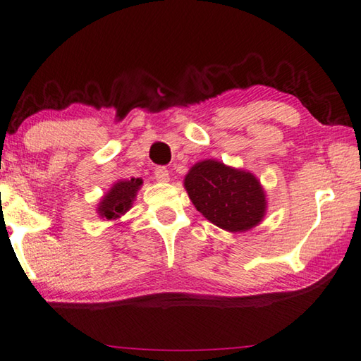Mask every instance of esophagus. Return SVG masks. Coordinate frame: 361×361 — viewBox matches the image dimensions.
<instances>
[{
  "instance_id": "1",
  "label": "esophagus",
  "mask_w": 361,
  "mask_h": 361,
  "mask_svg": "<svg viewBox=\"0 0 361 361\" xmlns=\"http://www.w3.org/2000/svg\"><path fill=\"white\" fill-rule=\"evenodd\" d=\"M154 174H155V179L158 182H168L169 180V173L164 166H157L155 171H154Z\"/></svg>"
}]
</instances>
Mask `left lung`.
Returning <instances> with one entry per match:
<instances>
[{
    "label": "left lung",
    "mask_w": 361,
    "mask_h": 361,
    "mask_svg": "<svg viewBox=\"0 0 361 361\" xmlns=\"http://www.w3.org/2000/svg\"><path fill=\"white\" fill-rule=\"evenodd\" d=\"M185 190L203 216L230 233L254 228L267 214V195L257 177L217 160L193 164L185 176Z\"/></svg>",
    "instance_id": "left-lung-1"
}]
</instances>
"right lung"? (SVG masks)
<instances>
[{
  "label": "right lung",
  "instance_id": "add662e5",
  "mask_svg": "<svg viewBox=\"0 0 361 361\" xmlns=\"http://www.w3.org/2000/svg\"><path fill=\"white\" fill-rule=\"evenodd\" d=\"M142 185V179H125L117 180L116 184L111 187L103 200L98 204V214L101 219L107 220H117L123 216L126 211L131 209L133 201L136 198V193Z\"/></svg>",
  "mask_w": 361,
  "mask_h": 361
}]
</instances>
